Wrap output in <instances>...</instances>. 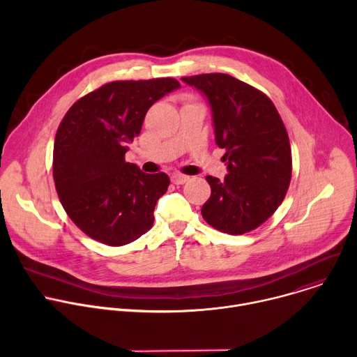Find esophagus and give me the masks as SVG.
<instances>
[{
	"label": "esophagus",
	"mask_w": 357,
	"mask_h": 357,
	"mask_svg": "<svg viewBox=\"0 0 357 357\" xmlns=\"http://www.w3.org/2000/svg\"><path fill=\"white\" fill-rule=\"evenodd\" d=\"M171 181H172V183H175V185H183L185 182L189 181V176L182 175V174H174V175L171 176Z\"/></svg>",
	"instance_id": "1"
}]
</instances>
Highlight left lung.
Returning a JSON list of instances; mask_svg holds the SVG:
<instances>
[{
    "mask_svg": "<svg viewBox=\"0 0 357 357\" xmlns=\"http://www.w3.org/2000/svg\"><path fill=\"white\" fill-rule=\"evenodd\" d=\"M182 80L209 100L216 144L225 148L229 174L206 176L212 193L202 216L233 236L261 226L281 205L292 175L287 128L270 97L226 73L186 76Z\"/></svg>",
    "mask_w": 357,
    "mask_h": 357,
    "instance_id": "obj_1",
    "label": "left lung"
}]
</instances>
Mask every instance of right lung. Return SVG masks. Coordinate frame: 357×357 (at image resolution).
<instances>
[{"label":"right lung","mask_w":357,"mask_h":357,"mask_svg":"<svg viewBox=\"0 0 357 357\" xmlns=\"http://www.w3.org/2000/svg\"><path fill=\"white\" fill-rule=\"evenodd\" d=\"M178 87L172 77L110 82L80 97L61 121L54 145L55 188L68 216L93 240L119 247L154 225L169 178L144 174L124 157L148 109Z\"/></svg>","instance_id":"add662e5"}]
</instances>
